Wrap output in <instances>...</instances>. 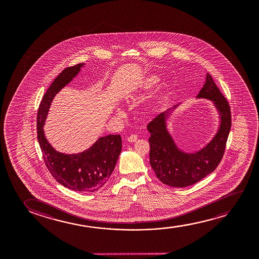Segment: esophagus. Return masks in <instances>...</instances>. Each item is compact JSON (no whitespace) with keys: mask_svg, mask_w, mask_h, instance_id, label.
I'll list each match as a JSON object with an SVG mask.
<instances>
[{"mask_svg":"<svg viewBox=\"0 0 259 259\" xmlns=\"http://www.w3.org/2000/svg\"><path fill=\"white\" fill-rule=\"evenodd\" d=\"M138 139V136H137V135H135V134H134V135H130L129 137H128L127 140L128 142H135L136 140Z\"/></svg>","mask_w":259,"mask_h":259,"instance_id":"esophagus-1","label":"esophagus"}]
</instances>
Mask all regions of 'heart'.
<instances>
[{
	"mask_svg": "<svg viewBox=\"0 0 259 259\" xmlns=\"http://www.w3.org/2000/svg\"><path fill=\"white\" fill-rule=\"evenodd\" d=\"M156 81H157V78H156V77H153V76H151V77H149V78H147V80H146V84H147V85H152L155 84V83H156Z\"/></svg>",
	"mask_w": 259,
	"mask_h": 259,
	"instance_id": "obj_1",
	"label": "heart"
}]
</instances>
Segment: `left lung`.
I'll return each instance as SVG.
<instances>
[{
    "label": "left lung",
    "mask_w": 259,
    "mask_h": 259,
    "mask_svg": "<svg viewBox=\"0 0 259 259\" xmlns=\"http://www.w3.org/2000/svg\"><path fill=\"white\" fill-rule=\"evenodd\" d=\"M197 98L213 101L220 115L219 131L212 141L197 152L185 153L178 149L167 131L168 110L158 114L147 125L150 133V165L158 180L170 187L186 188L195 184L216 169L225 153L232 125L230 106L209 73Z\"/></svg>",
    "instance_id": "8db88e82"
}]
</instances>
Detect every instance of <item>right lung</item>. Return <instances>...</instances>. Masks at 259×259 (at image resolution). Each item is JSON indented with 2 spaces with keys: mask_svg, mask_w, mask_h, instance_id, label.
Listing matches in <instances>:
<instances>
[{
  "mask_svg": "<svg viewBox=\"0 0 259 259\" xmlns=\"http://www.w3.org/2000/svg\"><path fill=\"white\" fill-rule=\"evenodd\" d=\"M84 64L67 67L55 78L39 103L37 113L38 142L47 168L56 181L77 192H95L106 184L122 149L119 135L101 137L85 151L74 155L60 153L47 141L43 132L48 111L55 96L72 80Z\"/></svg>",
  "mask_w": 259,
  "mask_h": 259,
  "instance_id": "add662e5",
  "label": "right lung"
}]
</instances>
